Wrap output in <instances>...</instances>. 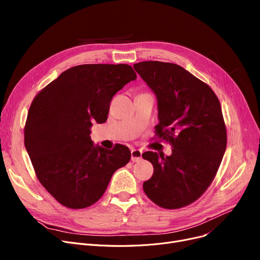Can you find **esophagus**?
I'll return each instance as SVG.
<instances>
[{
    "label": "esophagus",
    "mask_w": 260,
    "mask_h": 260,
    "mask_svg": "<svg viewBox=\"0 0 260 260\" xmlns=\"http://www.w3.org/2000/svg\"><path fill=\"white\" fill-rule=\"evenodd\" d=\"M131 156H132V161L138 162L142 159V151H140V149L132 148L131 149Z\"/></svg>",
    "instance_id": "esophagus-1"
}]
</instances>
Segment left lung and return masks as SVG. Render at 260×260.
<instances>
[{
  "label": "left lung",
  "instance_id": "obj_1",
  "mask_svg": "<svg viewBox=\"0 0 260 260\" xmlns=\"http://www.w3.org/2000/svg\"><path fill=\"white\" fill-rule=\"evenodd\" d=\"M133 67L156 94V134L173 147L171 156L142 155L154 167L144 193L161 208H183L206 192L225 152L219 100L209 85L177 64L144 61Z\"/></svg>",
  "mask_w": 260,
  "mask_h": 260
}]
</instances>
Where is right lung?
Wrapping results in <instances>:
<instances>
[{"label": "right lung", "instance_id": "1", "mask_svg": "<svg viewBox=\"0 0 260 260\" xmlns=\"http://www.w3.org/2000/svg\"><path fill=\"white\" fill-rule=\"evenodd\" d=\"M137 78L127 64H84L63 72L34 99L24 143L47 192L71 209L97 202L113 174L131 159L128 147L108 151L90 139L92 122L104 123L117 91Z\"/></svg>", "mask_w": 260, "mask_h": 260}]
</instances>
